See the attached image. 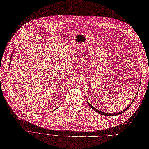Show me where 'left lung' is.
<instances>
[{
  "mask_svg": "<svg viewBox=\"0 0 149 149\" xmlns=\"http://www.w3.org/2000/svg\"><path fill=\"white\" fill-rule=\"evenodd\" d=\"M141 76H140V84H139V86H140V84H141ZM134 99H135V97L133 99V100L132 101V102L130 103V104L125 109H124L123 110H122V111H120V112H119V113H114V114H113V113H105V112H103V111H100V110H97V109H96V108H95L92 105H91V104H90V103H89L88 101H87V103H88V106H90L92 109H93L96 112H97V113H98L99 114H101V115H105V116H117V115H118V114H121L122 113H123L127 109H128V108L131 106V104H132V103L133 102V101H134Z\"/></svg>",
  "mask_w": 149,
  "mask_h": 149,
  "instance_id": "left-lung-1",
  "label": "left lung"
}]
</instances>
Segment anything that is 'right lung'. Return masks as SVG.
<instances>
[{
    "label": "right lung",
    "instance_id": "right-lung-1",
    "mask_svg": "<svg viewBox=\"0 0 149 149\" xmlns=\"http://www.w3.org/2000/svg\"><path fill=\"white\" fill-rule=\"evenodd\" d=\"M13 52H14V51H13ZM13 52L12 53V54H11V56H10V61H11V59H12V56H13V54L14 53H13ZM10 62H11V61H10ZM58 107L56 108V109H55V110H56V109H57Z\"/></svg>",
    "mask_w": 149,
    "mask_h": 149
}]
</instances>
